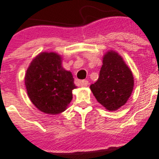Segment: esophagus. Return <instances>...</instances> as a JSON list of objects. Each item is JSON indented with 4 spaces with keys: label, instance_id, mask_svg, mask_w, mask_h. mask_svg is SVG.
I'll return each mask as SVG.
<instances>
[{
    "label": "esophagus",
    "instance_id": "obj_1",
    "mask_svg": "<svg viewBox=\"0 0 159 159\" xmlns=\"http://www.w3.org/2000/svg\"><path fill=\"white\" fill-rule=\"evenodd\" d=\"M81 86H83V87H86V86H88V84H89V82H88L87 80H82V81H81Z\"/></svg>",
    "mask_w": 159,
    "mask_h": 159
}]
</instances>
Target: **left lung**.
Here are the masks:
<instances>
[{
  "mask_svg": "<svg viewBox=\"0 0 159 159\" xmlns=\"http://www.w3.org/2000/svg\"><path fill=\"white\" fill-rule=\"evenodd\" d=\"M134 80L131 69L114 51L103 56L98 81L90 90L100 104L110 111L118 110L131 96Z\"/></svg>",
  "mask_w": 159,
  "mask_h": 159,
  "instance_id": "left-lung-1",
  "label": "left lung"
}]
</instances>
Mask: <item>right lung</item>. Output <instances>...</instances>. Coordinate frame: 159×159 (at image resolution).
Here are the masks:
<instances>
[{
	"instance_id": "1",
	"label": "right lung",
	"mask_w": 159,
	"mask_h": 159,
	"mask_svg": "<svg viewBox=\"0 0 159 159\" xmlns=\"http://www.w3.org/2000/svg\"><path fill=\"white\" fill-rule=\"evenodd\" d=\"M62 58L56 52H41L30 62L26 75L27 94L42 112L57 115L66 110L77 88L71 72L62 67Z\"/></svg>"
}]
</instances>
